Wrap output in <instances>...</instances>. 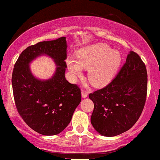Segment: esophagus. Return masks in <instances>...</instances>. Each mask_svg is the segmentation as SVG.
Instances as JSON below:
<instances>
[{
	"label": "esophagus",
	"instance_id": "1",
	"mask_svg": "<svg viewBox=\"0 0 160 160\" xmlns=\"http://www.w3.org/2000/svg\"><path fill=\"white\" fill-rule=\"evenodd\" d=\"M81 96L83 98H86V97H87V96H88V92L87 91H84V90H82L81 91Z\"/></svg>",
	"mask_w": 160,
	"mask_h": 160
}]
</instances>
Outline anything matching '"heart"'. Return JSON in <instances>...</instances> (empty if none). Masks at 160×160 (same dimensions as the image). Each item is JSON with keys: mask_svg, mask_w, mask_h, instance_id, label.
I'll list each match as a JSON object with an SVG mask.
<instances>
[{"mask_svg": "<svg viewBox=\"0 0 160 160\" xmlns=\"http://www.w3.org/2000/svg\"><path fill=\"white\" fill-rule=\"evenodd\" d=\"M77 59L68 57L67 65L71 78L76 81L87 69V78L92 84L105 86L114 77L120 68L122 57L118 50H112L104 43L85 47L77 52Z\"/></svg>", "mask_w": 160, "mask_h": 160, "instance_id": "b5f03b06", "label": "heart"}]
</instances>
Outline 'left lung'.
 <instances>
[{"label":"left lung","instance_id":"1","mask_svg":"<svg viewBox=\"0 0 160 160\" xmlns=\"http://www.w3.org/2000/svg\"><path fill=\"white\" fill-rule=\"evenodd\" d=\"M147 92V68L139 55L130 51L115 78L89 95L94 104L90 118L93 128L104 137L128 130L142 113Z\"/></svg>","mask_w":160,"mask_h":160}]
</instances>
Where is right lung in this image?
Returning a JSON list of instances; mask_svg holds the SVG:
<instances>
[{
	"instance_id": "add662e5",
	"label": "right lung",
	"mask_w": 160,
	"mask_h": 160,
	"mask_svg": "<svg viewBox=\"0 0 160 160\" xmlns=\"http://www.w3.org/2000/svg\"><path fill=\"white\" fill-rule=\"evenodd\" d=\"M67 48L65 37L39 42L23 50L13 70L11 81L17 110L25 122L42 135L61 132L81 101L80 88L65 78ZM41 56H49L57 67L53 76L47 80L35 77L29 67Z\"/></svg>"
}]
</instances>
